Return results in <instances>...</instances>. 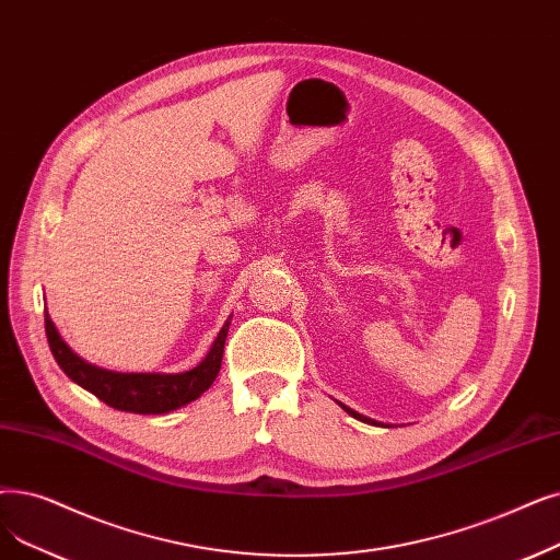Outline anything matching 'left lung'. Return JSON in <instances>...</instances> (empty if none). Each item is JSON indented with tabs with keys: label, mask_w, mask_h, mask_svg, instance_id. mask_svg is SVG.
I'll return each mask as SVG.
<instances>
[{
	"label": "left lung",
	"mask_w": 560,
	"mask_h": 560,
	"mask_svg": "<svg viewBox=\"0 0 560 560\" xmlns=\"http://www.w3.org/2000/svg\"><path fill=\"white\" fill-rule=\"evenodd\" d=\"M340 405V402H338ZM340 407H343L346 411H348V415L350 417H354V419H359V421H363V423H371V425H377V421H373V419H369V417H361V415H357V411L354 409H350V407H346V405H340Z\"/></svg>",
	"instance_id": "8db88e82"
}]
</instances>
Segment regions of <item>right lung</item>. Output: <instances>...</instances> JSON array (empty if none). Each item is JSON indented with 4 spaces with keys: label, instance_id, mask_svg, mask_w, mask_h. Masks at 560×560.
<instances>
[{
    "label": "right lung",
    "instance_id": "right-lung-1",
    "mask_svg": "<svg viewBox=\"0 0 560 560\" xmlns=\"http://www.w3.org/2000/svg\"><path fill=\"white\" fill-rule=\"evenodd\" d=\"M229 320L222 331L217 334L214 343L206 359L185 373H114L107 369H98L72 352L66 340L59 336L50 313H45V334L50 350L61 366V371L95 398L105 405L132 411V415H168L191 400H197L203 392H208L217 373L222 369V354L229 334Z\"/></svg>",
    "mask_w": 560,
    "mask_h": 560
}]
</instances>
